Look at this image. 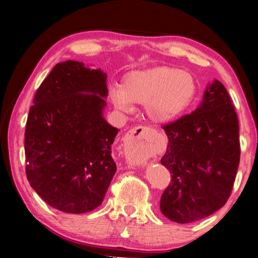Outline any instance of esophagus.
I'll use <instances>...</instances> for the list:
<instances>
[{
  "label": "esophagus",
  "instance_id": "1",
  "mask_svg": "<svg viewBox=\"0 0 258 258\" xmlns=\"http://www.w3.org/2000/svg\"><path fill=\"white\" fill-rule=\"evenodd\" d=\"M154 130L147 126H138L124 137V148L126 156L137 162H142L148 157V141Z\"/></svg>",
  "mask_w": 258,
  "mask_h": 258
}]
</instances>
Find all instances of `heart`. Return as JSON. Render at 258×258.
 <instances>
[{"instance_id": "1", "label": "heart", "mask_w": 258, "mask_h": 258, "mask_svg": "<svg viewBox=\"0 0 258 258\" xmlns=\"http://www.w3.org/2000/svg\"><path fill=\"white\" fill-rule=\"evenodd\" d=\"M110 99L118 109L131 111L132 103L146 104L151 120L170 122L181 117L196 97L195 78L172 67H156L128 72L121 86L110 88Z\"/></svg>"}]
</instances>
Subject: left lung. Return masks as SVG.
<instances>
[{
  "instance_id": "1",
  "label": "left lung",
  "mask_w": 258,
  "mask_h": 258,
  "mask_svg": "<svg viewBox=\"0 0 258 258\" xmlns=\"http://www.w3.org/2000/svg\"><path fill=\"white\" fill-rule=\"evenodd\" d=\"M171 173L161 211L175 223L206 218L225 206L240 162L239 120L232 99L218 80L208 86L195 111L164 124Z\"/></svg>"
}]
</instances>
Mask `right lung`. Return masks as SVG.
Returning a JSON list of instances; mask_svg holds the SVG:
<instances>
[{
  "label": "right lung",
  "instance_id": "1",
  "mask_svg": "<svg viewBox=\"0 0 258 258\" xmlns=\"http://www.w3.org/2000/svg\"><path fill=\"white\" fill-rule=\"evenodd\" d=\"M107 75L76 60L56 64L35 93L25 130L26 177L44 202L85 214L103 201L117 166L118 130L102 116Z\"/></svg>",
  "mask_w": 258,
  "mask_h": 258
}]
</instances>
